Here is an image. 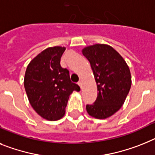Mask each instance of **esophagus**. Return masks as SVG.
<instances>
[{"instance_id": "esophagus-1", "label": "esophagus", "mask_w": 155, "mask_h": 155, "mask_svg": "<svg viewBox=\"0 0 155 155\" xmlns=\"http://www.w3.org/2000/svg\"><path fill=\"white\" fill-rule=\"evenodd\" d=\"M78 85L80 86V88H82V81H79V82H78Z\"/></svg>"}]
</instances>
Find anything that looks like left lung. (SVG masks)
Listing matches in <instances>:
<instances>
[{
  "instance_id": "8db88e82",
  "label": "left lung",
  "mask_w": 155,
  "mask_h": 155,
  "mask_svg": "<svg viewBox=\"0 0 155 155\" xmlns=\"http://www.w3.org/2000/svg\"><path fill=\"white\" fill-rule=\"evenodd\" d=\"M97 83V97L86 106L93 117L106 119L120 109L132 85L128 66L121 56L108 45L96 44L83 49Z\"/></svg>"
}]
</instances>
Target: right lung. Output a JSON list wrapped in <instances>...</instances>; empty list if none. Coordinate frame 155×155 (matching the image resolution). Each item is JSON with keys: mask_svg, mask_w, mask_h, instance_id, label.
Returning <instances> with one entry per match:
<instances>
[{"mask_svg": "<svg viewBox=\"0 0 155 155\" xmlns=\"http://www.w3.org/2000/svg\"><path fill=\"white\" fill-rule=\"evenodd\" d=\"M64 47L43 50L28 64L24 87L31 106L41 117L57 120L64 115L68 97L80 87L70 80L69 71L61 66Z\"/></svg>", "mask_w": 155, "mask_h": 155, "instance_id": "add662e5", "label": "right lung"}]
</instances>
